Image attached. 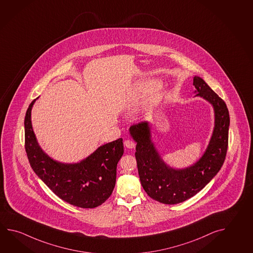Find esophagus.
I'll return each instance as SVG.
<instances>
[{
  "mask_svg": "<svg viewBox=\"0 0 253 253\" xmlns=\"http://www.w3.org/2000/svg\"><path fill=\"white\" fill-rule=\"evenodd\" d=\"M124 146L127 148V149H134L135 143L130 140V139H127L124 141Z\"/></svg>",
  "mask_w": 253,
  "mask_h": 253,
  "instance_id": "1",
  "label": "esophagus"
}]
</instances>
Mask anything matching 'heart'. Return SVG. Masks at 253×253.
Returning <instances> with one entry per match:
<instances>
[{
  "label": "heart",
  "mask_w": 253,
  "mask_h": 253,
  "mask_svg": "<svg viewBox=\"0 0 253 253\" xmlns=\"http://www.w3.org/2000/svg\"><path fill=\"white\" fill-rule=\"evenodd\" d=\"M157 82L155 80L145 78L135 84L134 91L140 97H147L154 91Z\"/></svg>",
  "instance_id": "b5f03b06"
}]
</instances>
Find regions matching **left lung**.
<instances>
[{"mask_svg":"<svg viewBox=\"0 0 253 253\" xmlns=\"http://www.w3.org/2000/svg\"><path fill=\"white\" fill-rule=\"evenodd\" d=\"M196 96L211 103L214 127L207 150L195 164L185 169L167 165L152 141L148 122L130 126L129 134L136 145L139 180L148 196L166 205H175L196 196L216 175L225 160L230 116L226 104L200 77L193 82Z\"/></svg>","mask_w":253,"mask_h":253,"instance_id":"left-lung-1","label":"left lung"}]
</instances>
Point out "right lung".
Masks as SVG:
<instances>
[{
  "label": "right lung",
  "instance_id": "add662e5",
  "mask_svg": "<svg viewBox=\"0 0 253 253\" xmlns=\"http://www.w3.org/2000/svg\"><path fill=\"white\" fill-rule=\"evenodd\" d=\"M38 99V98H37ZM27 110L25 150L36 175L59 198L75 207L94 208L112 195L116 182V169L124 154L123 139L100 146L78 163H62L53 160L38 143L31 124V109Z\"/></svg>",
  "mask_w": 253,
  "mask_h": 253
}]
</instances>
